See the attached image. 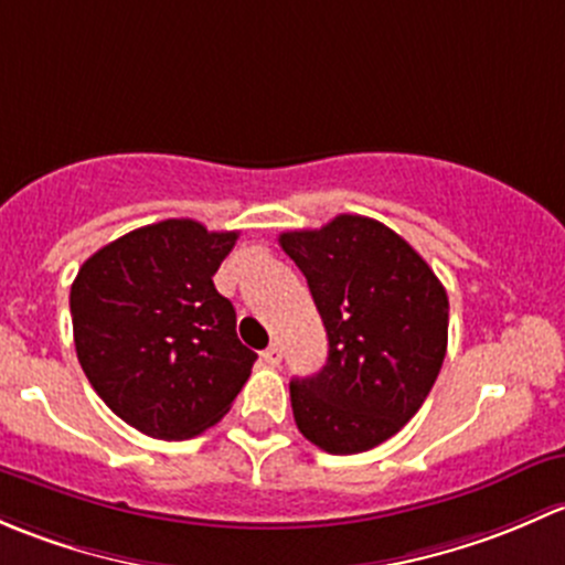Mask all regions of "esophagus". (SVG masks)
I'll return each mask as SVG.
<instances>
[{"mask_svg": "<svg viewBox=\"0 0 565 565\" xmlns=\"http://www.w3.org/2000/svg\"><path fill=\"white\" fill-rule=\"evenodd\" d=\"M260 359H264V362L269 364V367H277V364L282 362V348H280V342H271V345L266 348L264 353H260Z\"/></svg>", "mask_w": 565, "mask_h": 565, "instance_id": "1", "label": "esophagus"}]
</instances>
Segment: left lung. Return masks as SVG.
<instances>
[{
  "label": "left lung",
  "instance_id": "1",
  "mask_svg": "<svg viewBox=\"0 0 565 565\" xmlns=\"http://www.w3.org/2000/svg\"><path fill=\"white\" fill-rule=\"evenodd\" d=\"M321 312L329 359L290 381L299 433L329 455H359L397 435L438 377L449 296L427 260L377 220L337 214L280 234Z\"/></svg>",
  "mask_w": 565,
  "mask_h": 565
}]
</instances>
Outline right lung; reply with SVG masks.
Wrapping results in <instances>:
<instances>
[{
    "label": "right lung",
    "instance_id": "right-lung-1",
    "mask_svg": "<svg viewBox=\"0 0 565 565\" xmlns=\"http://www.w3.org/2000/svg\"><path fill=\"white\" fill-rule=\"evenodd\" d=\"M236 239L195 220H162L97 249L70 288L75 353L92 388L149 438L184 440L217 424L258 359L212 282Z\"/></svg>",
    "mask_w": 565,
    "mask_h": 565
}]
</instances>
